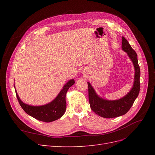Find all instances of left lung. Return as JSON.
<instances>
[{"mask_svg": "<svg viewBox=\"0 0 155 155\" xmlns=\"http://www.w3.org/2000/svg\"><path fill=\"white\" fill-rule=\"evenodd\" d=\"M121 43H122L121 46H122L123 50L127 53L129 57L133 63L135 70L134 82L130 91L125 96L121 98L119 100H105L98 97L91 84L87 82L88 88V100L91 109L98 116L103 117V118H116V117L126 114L133 105L140 92V69L138 65L137 54L124 37H122Z\"/></svg>", "mask_w": 155, "mask_h": 155, "instance_id": "left-lung-1", "label": "left lung"}]
</instances>
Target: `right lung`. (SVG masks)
<instances>
[{
    "label": "right lung",
    "mask_w": 155,
    "mask_h": 155,
    "mask_svg": "<svg viewBox=\"0 0 155 155\" xmlns=\"http://www.w3.org/2000/svg\"><path fill=\"white\" fill-rule=\"evenodd\" d=\"M74 83V79L70 80L63 87L61 91L59 92L57 97L54 101L43 106L34 107L25 104L19 99L15 91L16 96L21 107L28 114L44 122H51L60 118L64 114L67 107L66 100H65L66 94L68 88L73 85Z\"/></svg>",
    "instance_id": "1"
}]
</instances>
